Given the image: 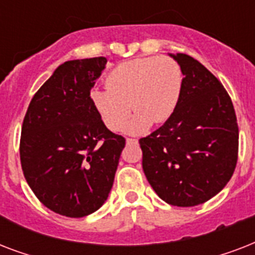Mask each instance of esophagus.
<instances>
[{
  "mask_svg": "<svg viewBox=\"0 0 255 255\" xmlns=\"http://www.w3.org/2000/svg\"><path fill=\"white\" fill-rule=\"evenodd\" d=\"M126 143H127L128 145H131V144H137V140H136V139H129V137H128V139L126 140Z\"/></svg>",
  "mask_w": 255,
  "mask_h": 255,
  "instance_id": "esophagus-1",
  "label": "esophagus"
}]
</instances>
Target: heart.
Wrapping results in <instances>:
<instances>
[{"label": "heart", "instance_id": "obj_1", "mask_svg": "<svg viewBox=\"0 0 255 255\" xmlns=\"http://www.w3.org/2000/svg\"><path fill=\"white\" fill-rule=\"evenodd\" d=\"M181 82V69L173 59L139 58L112 69L106 77V90L94 88L90 98L111 131L122 129L132 108L136 116L127 131L137 135L151 123H163L172 115Z\"/></svg>", "mask_w": 255, "mask_h": 255}]
</instances>
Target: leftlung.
I'll use <instances>...</instances> for the list:
<instances>
[{
	"mask_svg": "<svg viewBox=\"0 0 255 255\" xmlns=\"http://www.w3.org/2000/svg\"><path fill=\"white\" fill-rule=\"evenodd\" d=\"M184 75L165 123L139 140L143 170L157 196L174 206L204 204L229 182L238 159V124L221 82L194 58L170 54Z\"/></svg>",
	"mask_w": 255,
	"mask_h": 255,
	"instance_id": "obj_1",
	"label": "left lung"
}]
</instances>
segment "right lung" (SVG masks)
<instances>
[{
  "mask_svg": "<svg viewBox=\"0 0 255 255\" xmlns=\"http://www.w3.org/2000/svg\"><path fill=\"white\" fill-rule=\"evenodd\" d=\"M106 63L104 57L65 62L35 92L22 124L26 181L46 208L66 217H85L103 205L126 145L90 98Z\"/></svg>",
  "mask_w": 255,
  "mask_h": 255,
  "instance_id": "obj_1",
  "label": "right lung"
}]
</instances>
